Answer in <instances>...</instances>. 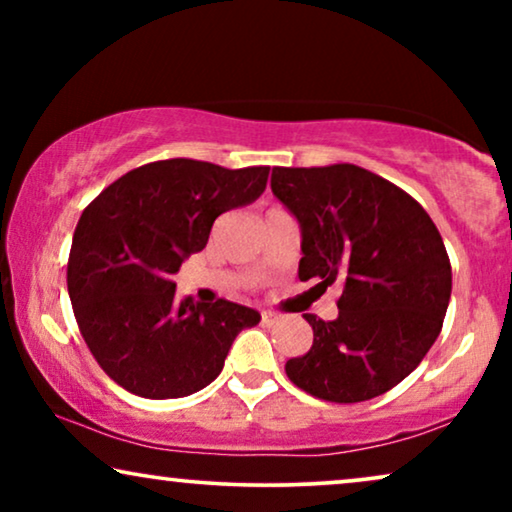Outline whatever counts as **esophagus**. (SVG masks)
Listing matches in <instances>:
<instances>
[{
    "instance_id": "obj_1",
    "label": "esophagus",
    "mask_w": 512,
    "mask_h": 512,
    "mask_svg": "<svg viewBox=\"0 0 512 512\" xmlns=\"http://www.w3.org/2000/svg\"><path fill=\"white\" fill-rule=\"evenodd\" d=\"M277 314L275 312H261V324L263 326H272V324H277Z\"/></svg>"
}]
</instances>
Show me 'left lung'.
Masks as SVG:
<instances>
[{"instance_id":"8db88e82","label":"left lung","mask_w":512,"mask_h":512,"mask_svg":"<svg viewBox=\"0 0 512 512\" xmlns=\"http://www.w3.org/2000/svg\"><path fill=\"white\" fill-rule=\"evenodd\" d=\"M270 186L300 223V282H342L338 319L305 314L314 340L286 361L289 380L331 403L396 387L436 342L450 303L436 223L410 193L352 163L272 167Z\"/></svg>"}]
</instances>
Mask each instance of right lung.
Here are the masks:
<instances>
[{"label":"right lung","instance_id":"add662e5","mask_svg":"<svg viewBox=\"0 0 512 512\" xmlns=\"http://www.w3.org/2000/svg\"><path fill=\"white\" fill-rule=\"evenodd\" d=\"M268 165L226 170L193 158L135 167L83 209L67 261L79 331L100 368L130 394L181 398L221 373L251 307L174 300V275L205 249L216 216L265 191Z\"/></svg>","mask_w":512,"mask_h":512}]
</instances>
